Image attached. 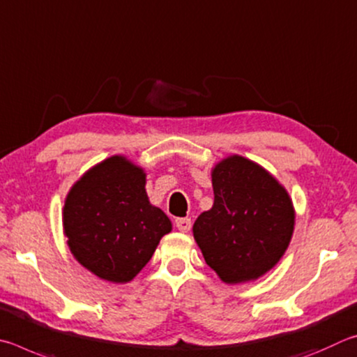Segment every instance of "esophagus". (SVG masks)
Segmentation results:
<instances>
[{"instance_id":"1","label":"esophagus","mask_w":357,"mask_h":357,"mask_svg":"<svg viewBox=\"0 0 357 357\" xmlns=\"http://www.w3.org/2000/svg\"><path fill=\"white\" fill-rule=\"evenodd\" d=\"M175 227H177L180 232H190L191 220L190 218H177V220H175Z\"/></svg>"}]
</instances>
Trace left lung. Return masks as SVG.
I'll return each instance as SVG.
<instances>
[{
  "mask_svg": "<svg viewBox=\"0 0 357 357\" xmlns=\"http://www.w3.org/2000/svg\"><path fill=\"white\" fill-rule=\"evenodd\" d=\"M215 202L192 235L207 265L226 284L264 276L282 257L295 227L289 192L257 162L230 155L211 169Z\"/></svg>",
  "mask_w": 357,
  "mask_h": 357,
  "instance_id": "1",
  "label": "left lung"
}]
</instances>
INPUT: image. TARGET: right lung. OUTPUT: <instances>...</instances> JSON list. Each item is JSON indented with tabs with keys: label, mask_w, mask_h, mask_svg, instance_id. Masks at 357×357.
<instances>
[{
	"label": "right lung",
	"mask_w": 357,
	"mask_h": 357,
	"mask_svg": "<svg viewBox=\"0 0 357 357\" xmlns=\"http://www.w3.org/2000/svg\"><path fill=\"white\" fill-rule=\"evenodd\" d=\"M62 226L73 257L114 284L130 282L172 230L165 211L149 202L144 169L121 155L91 167L72 186Z\"/></svg>",
	"instance_id": "obj_1"
}]
</instances>
